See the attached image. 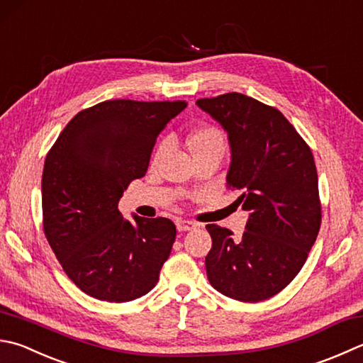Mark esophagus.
Wrapping results in <instances>:
<instances>
[{"label": "esophagus", "instance_id": "34e87169", "mask_svg": "<svg viewBox=\"0 0 363 363\" xmlns=\"http://www.w3.org/2000/svg\"><path fill=\"white\" fill-rule=\"evenodd\" d=\"M197 228V224L193 221H186V220H179L177 221V229L179 232H186V230H193Z\"/></svg>", "mask_w": 363, "mask_h": 363}]
</instances>
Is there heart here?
Masks as SVG:
<instances>
[{"label": "heart", "mask_w": 363, "mask_h": 363, "mask_svg": "<svg viewBox=\"0 0 363 363\" xmlns=\"http://www.w3.org/2000/svg\"><path fill=\"white\" fill-rule=\"evenodd\" d=\"M188 148L191 150V153L196 158V156L203 155V153H210V152H220L224 153L225 150V139L224 134L221 133V129H218L216 126L211 125H203L199 128H194L193 131L188 134ZM164 147H166V142H161L158 147H156L152 162L155 164L160 160V156L162 153Z\"/></svg>", "instance_id": "heart-1"}]
</instances>
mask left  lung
Segmentation results:
<instances>
[{"instance_id":"1","label":"left lung","mask_w":363,"mask_h":363,"mask_svg":"<svg viewBox=\"0 0 363 363\" xmlns=\"http://www.w3.org/2000/svg\"><path fill=\"white\" fill-rule=\"evenodd\" d=\"M228 131V188L250 210L242 240L207 224L210 284L238 302H261L283 291L302 269L320 228L318 172L308 143L278 108L242 93L197 99Z\"/></svg>"}]
</instances>
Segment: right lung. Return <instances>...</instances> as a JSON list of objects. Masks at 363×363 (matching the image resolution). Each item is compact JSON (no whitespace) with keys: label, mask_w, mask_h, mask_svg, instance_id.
Segmentation results:
<instances>
[{"label":"right lung","mask_w":363,"mask_h":363,"mask_svg":"<svg viewBox=\"0 0 363 363\" xmlns=\"http://www.w3.org/2000/svg\"><path fill=\"white\" fill-rule=\"evenodd\" d=\"M186 104L99 102L75 115L47 153L44 234L67 278L88 296L129 302L158 283L175 224L161 216L126 221L118 201L145 175L158 134Z\"/></svg>","instance_id":"right-lung-1"}]
</instances>
